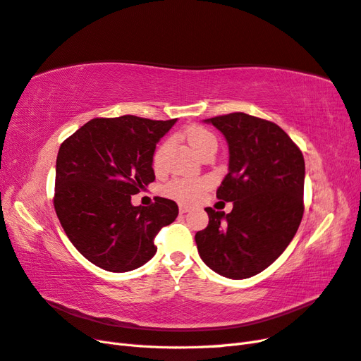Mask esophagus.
Returning <instances> with one entry per match:
<instances>
[{
	"label": "esophagus",
	"instance_id": "obj_1",
	"mask_svg": "<svg viewBox=\"0 0 361 361\" xmlns=\"http://www.w3.org/2000/svg\"><path fill=\"white\" fill-rule=\"evenodd\" d=\"M190 211H191L190 206H187V204H179V212H180V214H187V212H190Z\"/></svg>",
	"mask_w": 361,
	"mask_h": 361
}]
</instances>
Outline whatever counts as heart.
<instances>
[{
	"label": "heart",
	"mask_w": 361,
	"mask_h": 361,
	"mask_svg": "<svg viewBox=\"0 0 361 361\" xmlns=\"http://www.w3.org/2000/svg\"><path fill=\"white\" fill-rule=\"evenodd\" d=\"M183 137L197 154H200L206 147H216V138L212 130L200 125L188 126L183 130ZM167 147L169 141H164L155 150L154 167L157 170H161L164 166V157H166ZM207 187H209V180L206 178H174L164 187L162 191L167 197H171L180 203H194L200 199V195Z\"/></svg>",
	"instance_id": "1"
}]
</instances>
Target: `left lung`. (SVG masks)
<instances>
[{
    "label": "left lung",
    "mask_w": 361,
    "mask_h": 361,
    "mask_svg": "<svg viewBox=\"0 0 361 361\" xmlns=\"http://www.w3.org/2000/svg\"><path fill=\"white\" fill-rule=\"evenodd\" d=\"M228 143V173L216 199L231 214L206 207L195 233L199 255L218 274L241 280L268 268L297 233L304 214V157L274 122L245 113L207 118Z\"/></svg>",
    "instance_id": "obj_1"
}]
</instances>
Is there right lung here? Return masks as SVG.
I'll return each instance as SVG.
<instances>
[{
    "label": "right lung",
    "mask_w": 361,
    "mask_h": 361,
    "mask_svg": "<svg viewBox=\"0 0 361 361\" xmlns=\"http://www.w3.org/2000/svg\"><path fill=\"white\" fill-rule=\"evenodd\" d=\"M176 118L96 117L63 141L54 207L73 247L105 271H133L155 256V236L179 214L173 200L133 206L130 195L155 180L158 140Z\"/></svg>",
    "instance_id": "1"
}]
</instances>
